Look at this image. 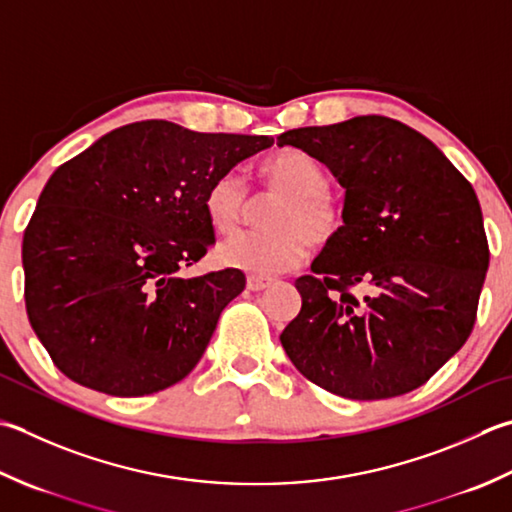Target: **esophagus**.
<instances>
[{"mask_svg": "<svg viewBox=\"0 0 512 512\" xmlns=\"http://www.w3.org/2000/svg\"><path fill=\"white\" fill-rule=\"evenodd\" d=\"M270 284V279H266V277H259V275H248V279H246V286H248V290H264L266 286Z\"/></svg>", "mask_w": 512, "mask_h": 512, "instance_id": "34e87169", "label": "esophagus"}]
</instances>
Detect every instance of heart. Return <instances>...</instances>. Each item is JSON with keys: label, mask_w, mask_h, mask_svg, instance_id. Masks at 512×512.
<instances>
[{"label": "heart", "mask_w": 512, "mask_h": 512, "mask_svg": "<svg viewBox=\"0 0 512 512\" xmlns=\"http://www.w3.org/2000/svg\"><path fill=\"white\" fill-rule=\"evenodd\" d=\"M266 193L279 195L268 208L262 233L228 239L217 250V262L250 275L273 277L297 268L308 242L326 246L339 235L342 208L328 195V175L315 157L299 148H282L259 164ZM204 213L217 235H233L248 213V188L239 173H224L208 186Z\"/></svg>", "instance_id": "b5f03b06"}]
</instances>
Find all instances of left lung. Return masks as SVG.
Masks as SVG:
<instances>
[{
  "label": "left lung",
  "instance_id": "left-lung-1",
  "mask_svg": "<svg viewBox=\"0 0 512 512\" xmlns=\"http://www.w3.org/2000/svg\"><path fill=\"white\" fill-rule=\"evenodd\" d=\"M344 188V226L295 282L302 310L279 339L328 393L359 402L419 388L473 330L488 270L473 186L428 137L362 115L286 130ZM362 285L357 300L347 290Z\"/></svg>",
  "mask_w": 512,
  "mask_h": 512
}]
</instances>
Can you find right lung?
<instances>
[{"mask_svg": "<svg viewBox=\"0 0 512 512\" xmlns=\"http://www.w3.org/2000/svg\"><path fill=\"white\" fill-rule=\"evenodd\" d=\"M164 119L115 128L50 175L24 233L26 313L62 373L115 397L197 366L246 275L182 277L215 244L213 179L273 146Z\"/></svg>", "mask_w": 512, "mask_h": 512, "instance_id": "1", "label": "right lung"}]
</instances>
